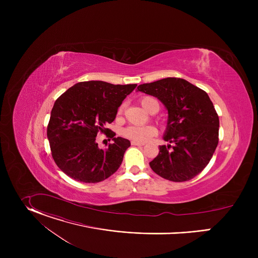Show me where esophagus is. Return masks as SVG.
<instances>
[{"label": "esophagus", "mask_w": 258, "mask_h": 258, "mask_svg": "<svg viewBox=\"0 0 258 258\" xmlns=\"http://www.w3.org/2000/svg\"><path fill=\"white\" fill-rule=\"evenodd\" d=\"M132 145H133V146H144L145 144H144V143H140V142H135V141H132Z\"/></svg>", "instance_id": "1"}]
</instances>
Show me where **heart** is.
<instances>
[{"mask_svg": "<svg viewBox=\"0 0 258 258\" xmlns=\"http://www.w3.org/2000/svg\"><path fill=\"white\" fill-rule=\"evenodd\" d=\"M140 102H141L142 107L145 110H147V111H149L151 106L153 104H157L158 105L157 101L154 98L148 97V96L143 97ZM122 110H123V106H121L119 108V112H121ZM156 134H157V130L153 125H143V126H140V125H130V126L125 127L122 131L123 137H125V138H127V139H130L132 141L140 142V143L147 142L148 140H150L152 137H154Z\"/></svg>", "mask_w": 258, "mask_h": 258, "instance_id": "heart-1", "label": "heart"}]
</instances>
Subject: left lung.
Returning <instances> with one entry per match:
<instances>
[{
  "label": "left lung",
  "mask_w": 258,
  "mask_h": 258,
  "mask_svg": "<svg viewBox=\"0 0 258 258\" xmlns=\"http://www.w3.org/2000/svg\"><path fill=\"white\" fill-rule=\"evenodd\" d=\"M138 91L159 99L168 111L163 139L149 163L152 170L171 181H186L209 163L218 144L219 119L206 92L186 80L167 78L143 84Z\"/></svg>",
  "instance_id": "1"
}]
</instances>
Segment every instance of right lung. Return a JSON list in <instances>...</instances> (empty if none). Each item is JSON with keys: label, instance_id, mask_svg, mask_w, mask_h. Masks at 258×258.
<instances>
[{"label": "right lung", "instance_id": "obj_1", "mask_svg": "<svg viewBox=\"0 0 258 258\" xmlns=\"http://www.w3.org/2000/svg\"><path fill=\"white\" fill-rule=\"evenodd\" d=\"M136 87L82 82L55 101L47 136L52 157L65 174L83 182H99L119 168L131 142L115 138L106 125L115 119L118 107ZM99 132L114 140L106 151L95 142Z\"/></svg>", "mask_w": 258, "mask_h": 258}]
</instances>
